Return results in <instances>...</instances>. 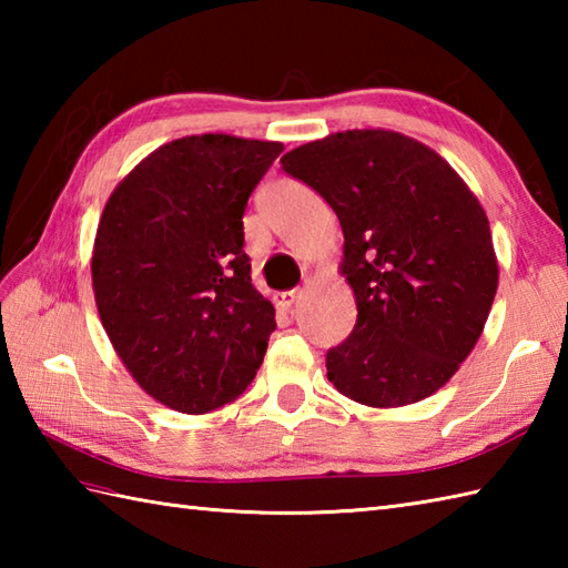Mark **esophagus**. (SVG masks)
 <instances>
[{"label":"esophagus","instance_id":"esophagus-1","mask_svg":"<svg viewBox=\"0 0 568 568\" xmlns=\"http://www.w3.org/2000/svg\"><path fill=\"white\" fill-rule=\"evenodd\" d=\"M300 297H303V291H300V287H295V291H287V293L275 295V305H277V310L287 312V310H293V305L297 303Z\"/></svg>","mask_w":568,"mask_h":568}]
</instances>
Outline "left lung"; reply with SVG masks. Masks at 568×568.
Returning <instances> with one entry per match:
<instances>
[{
	"mask_svg": "<svg viewBox=\"0 0 568 568\" xmlns=\"http://www.w3.org/2000/svg\"><path fill=\"white\" fill-rule=\"evenodd\" d=\"M281 163L327 200L344 232L358 315L327 352L334 388L368 407L437 393L474 352L498 291L474 192L437 151L385 129L339 131Z\"/></svg>",
	"mask_w": 568,
	"mask_h": 568,
	"instance_id": "8db88e82",
	"label": "left lung"
}]
</instances>
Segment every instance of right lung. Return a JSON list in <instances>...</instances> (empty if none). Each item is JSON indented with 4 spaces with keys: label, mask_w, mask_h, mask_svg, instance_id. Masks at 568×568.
Wrapping results in <instances>:
<instances>
[{
    "label": "right lung",
    "mask_w": 568,
    "mask_h": 568,
    "mask_svg": "<svg viewBox=\"0 0 568 568\" xmlns=\"http://www.w3.org/2000/svg\"><path fill=\"white\" fill-rule=\"evenodd\" d=\"M283 143L202 134L146 155L114 187L92 291L116 356L155 400L202 415L246 390L275 310L251 285L244 212Z\"/></svg>",
    "instance_id": "add662e5"
}]
</instances>
